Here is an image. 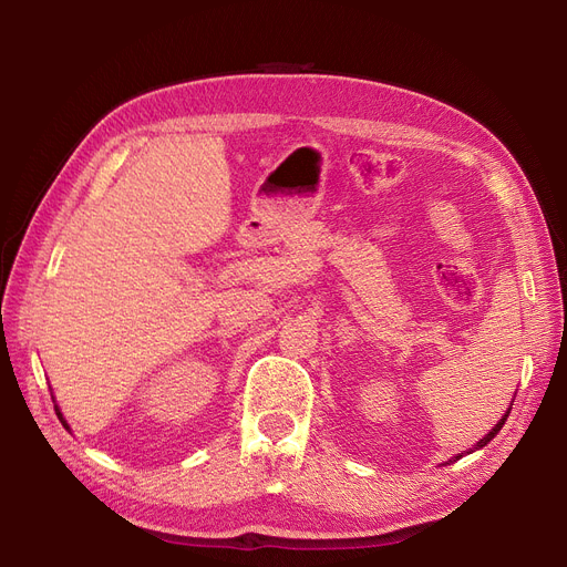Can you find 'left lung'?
Segmentation results:
<instances>
[{
  "mask_svg": "<svg viewBox=\"0 0 567 567\" xmlns=\"http://www.w3.org/2000/svg\"><path fill=\"white\" fill-rule=\"evenodd\" d=\"M508 414H511V409H508V411H506V414H504V416L499 419V423H496V425L492 427V431H489V433H487V435H485L483 440H480V442L475 444V450H480V447H485V444H487V442H489V440H492V437H494L496 433H499V431H502V427H504V423H506V419H508ZM456 458H461V456H454V458H450V463H454Z\"/></svg>",
  "mask_w": 567,
  "mask_h": 567,
  "instance_id": "obj_1",
  "label": "left lung"
}]
</instances>
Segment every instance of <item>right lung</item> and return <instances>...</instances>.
I'll return each mask as SVG.
<instances>
[{
    "instance_id": "add662e5",
    "label": "right lung",
    "mask_w": 567,
    "mask_h": 567,
    "mask_svg": "<svg viewBox=\"0 0 567 567\" xmlns=\"http://www.w3.org/2000/svg\"><path fill=\"white\" fill-rule=\"evenodd\" d=\"M56 416H59V419H61V423H63V425L68 427V423H65V421H63V416H61V411H59V406H56Z\"/></svg>"
}]
</instances>
